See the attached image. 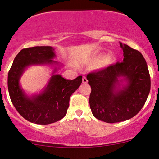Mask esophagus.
Returning <instances> with one entry per match:
<instances>
[{
	"mask_svg": "<svg viewBox=\"0 0 159 159\" xmlns=\"http://www.w3.org/2000/svg\"><path fill=\"white\" fill-rule=\"evenodd\" d=\"M82 82H83V84H86L88 82L87 78H86V77H85V76H84L83 78H82Z\"/></svg>",
	"mask_w": 159,
	"mask_h": 159,
	"instance_id": "obj_1",
	"label": "esophagus"
}]
</instances>
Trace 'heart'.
I'll use <instances>...</instances> for the list:
<instances>
[{"label": "heart", "instance_id": "1", "mask_svg": "<svg viewBox=\"0 0 159 159\" xmlns=\"http://www.w3.org/2000/svg\"><path fill=\"white\" fill-rule=\"evenodd\" d=\"M103 58V56H100L99 57H98V59H99L100 60H101ZM114 56H108L105 59V60H104V61H103L104 65H109V64H111V62L114 61Z\"/></svg>", "mask_w": 159, "mask_h": 159}]
</instances>
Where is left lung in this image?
Returning a JSON list of instances; mask_svg holds the SVG:
<instances>
[{
  "label": "left lung",
  "mask_w": 159,
  "mask_h": 159,
  "mask_svg": "<svg viewBox=\"0 0 159 159\" xmlns=\"http://www.w3.org/2000/svg\"><path fill=\"white\" fill-rule=\"evenodd\" d=\"M123 60L89 73V105L94 117L108 123L125 121L136 115L150 90V77L139 51L120 43Z\"/></svg>",
  "instance_id": "obj_1"
}]
</instances>
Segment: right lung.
<instances>
[{"mask_svg": "<svg viewBox=\"0 0 159 159\" xmlns=\"http://www.w3.org/2000/svg\"><path fill=\"white\" fill-rule=\"evenodd\" d=\"M54 48L36 46L21 50L14 59L8 74V89L16 110L28 121L39 125L53 123L66 115L71 94L82 82L80 75L73 80L56 74L60 64L53 61ZM58 65L44 89L40 93L29 96L19 84V79L27 67L32 65Z\"/></svg>", "mask_w": 159, "mask_h": 159, "instance_id": "add662e5", "label": "right lung"}]
</instances>
